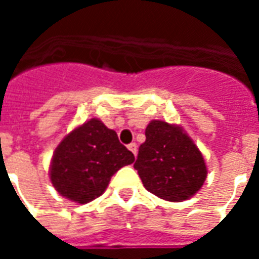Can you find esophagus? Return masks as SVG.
<instances>
[{
    "label": "esophagus",
    "mask_w": 259,
    "mask_h": 259,
    "mask_svg": "<svg viewBox=\"0 0 259 259\" xmlns=\"http://www.w3.org/2000/svg\"><path fill=\"white\" fill-rule=\"evenodd\" d=\"M127 149H129L130 152L134 154V156H137V144H136V142H132V144H129V145H127Z\"/></svg>",
    "instance_id": "34e87169"
}]
</instances>
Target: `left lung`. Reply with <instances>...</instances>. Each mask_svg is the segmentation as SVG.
I'll return each instance as SVG.
<instances>
[{
	"label": "left lung",
	"instance_id": "8db88e82",
	"mask_svg": "<svg viewBox=\"0 0 259 259\" xmlns=\"http://www.w3.org/2000/svg\"><path fill=\"white\" fill-rule=\"evenodd\" d=\"M146 140L138 149L134 168L150 193L168 201H183L203 187L204 157L183 127L150 121Z\"/></svg>",
	"mask_w": 259,
	"mask_h": 259
}]
</instances>
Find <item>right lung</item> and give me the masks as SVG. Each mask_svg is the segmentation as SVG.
<instances>
[{"label":"right lung","mask_w":259,"mask_h":259,"mask_svg":"<svg viewBox=\"0 0 259 259\" xmlns=\"http://www.w3.org/2000/svg\"><path fill=\"white\" fill-rule=\"evenodd\" d=\"M133 161L134 154L117 133L93 118L67 134L55 149L50 177L62 196L86 204L105 192L114 173Z\"/></svg>","instance_id":"obj_1"}]
</instances>
